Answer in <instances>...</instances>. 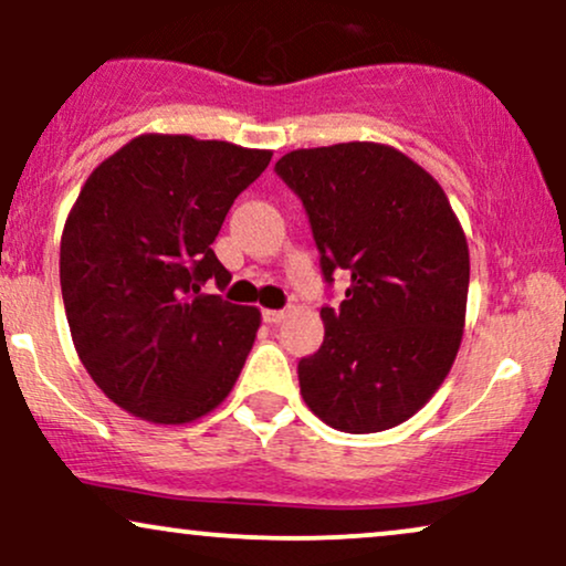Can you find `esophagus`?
Instances as JSON below:
<instances>
[{
    "mask_svg": "<svg viewBox=\"0 0 566 566\" xmlns=\"http://www.w3.org/2000/svg\"><path fill=\"white\" fill-rule=\"evenodd\" d=\"M284 316H287V311H282V308H265L263 311V322L265 324H279L284 319Z\"/></svg>",
    "mask_w": 566,
    "mask_h": 566,
    "instance_id": "34e87169",
    "label": "esophagus"
}]
</instances>
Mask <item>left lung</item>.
<instances>
[{
  "mask_svg": "<svg viewBox=\"0 0 566 566\" xmlns=\"http://www.w3.org/2000/svg\"><path fill=\"white\" fill-rule=\"evenodd\" d=\"M274 170L303 201L324 282L350 276L346 301L322 308V348L297 361L305 405L346 433L405 423L463 340L471 263L450 199L380 143L297 148Z\"/></svg>",
  "mask_w": 566,
  "mask_h": 566,
  "instance_id": "8db88e82",
  "label": "left lung"
}]
</instances>
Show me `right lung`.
<instances>
[{
  "label": "right lung",
  "instance_id": "add662e5",
  "mask_svg": "<svg viewBox=\"0 0 566 566\" xmlns=\"http://www.w3.org/2000/svg\"><path fill=\"white\" fill-rule=\"evenodd\" d=\"M271 151L138 135L95 167L61 237L76 354L103 394L161 426L212 412L242 373L261 311L201 292L231 274L212 252L233 199Z\"/></svg>",
  "mask_w": 566,
  "mask_h": 566
}]
</instances>
